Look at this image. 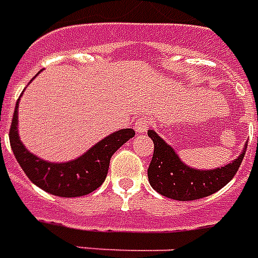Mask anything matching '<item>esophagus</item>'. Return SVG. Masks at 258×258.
Here are the masks:
<instances>
[{
    "label": "esophagus",
    "mask_w": 258,
    "mask_h": 258,
    "mask_svg": "<svg viewBox=\"0 0 258 258\" xmlns=\"http://www.w3.org/2000/svg\"><path fill=\"white\" fill-rule=\"evenodd\" d=\"M152 123H153V121H152L151 117L144 116V117L138 118V120L135 121L134 128H135V131L138 133V134H144V133H146L148 130L151 128Z\"/></svg>",
    "instance_id": "1"
}]
</instances>
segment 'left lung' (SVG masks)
<instances>
[{"label":"left lung","mask_w":258,"mask_h":258,"mask_svg":"<svg viewBox=\"0 0 258 258\" xmlns=\"http://www.w3.org/2000/svg\"><path fill=\"white\" fill-rule=\"evenodd\" d=\"M155 144L153 157L148 168V178L153 189L166 198L186 202L216 194L233 178L243 160L247 144L236 159L222 167L200 170L185 164L178 153L156 131H148Z\"/></svg>","instance_id":"obj_1"}]
</instances>
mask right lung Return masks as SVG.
Listing matches in <instances>:
<instances>
[{"mask_svg":"<svg viewBox=\"0 0 258 258\" xmlns=\"http://www.w3.org/2000/svg\"><path fill=\"white\" fill-rule=\"evenodd\" d=\"M19 101L20 98L16 102L9 131L12 152L31 182L55 196L77 198L98 189L106 178L113 153L135 135L133 128L118 130L96 142L81 156L73 160L62 163L48 162L27 151L20 141L18 127Z\"/></svg>","mask_w":258,"mask_h":258,"instance_id":"1","label":"right lung"}]
</instances>
